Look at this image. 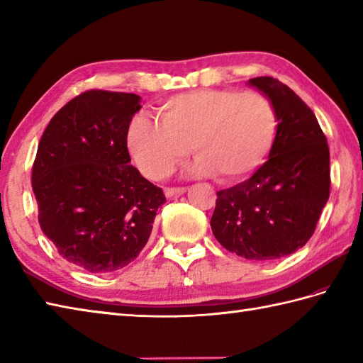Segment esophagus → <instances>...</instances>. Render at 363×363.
<instances>
[{"mask_svg":"<svg viewBox=\"0 0 363 363\" xmlns=\"http://www.w3.org/2000/svg\"><path fill=\"white\" fill-rule=\"evenodd\" d=\"M186 187H167L165 189V196L167 198H176L186 194Z\"/></svg>","mask_w":363,"mask_h":363,"instance_id":"obj_1","label":"esophagus"}]
</instances>
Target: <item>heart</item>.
Returning <instances> with one entry per match:
<instances>
[{
	"mask_svg": "<svg viewBox=\"0 0 363 363\" xmlns=\"http://www.w3.org/2000/svg\"><path fill=\"white\" fill-rule=\"evenodd\" d=\"M154 121L137 115L126 145L134 164L150 179H162L187 157L194 169L235 182L264 164L277 134V112L260 91L203 89L184 91L160 103Z\"/></svg>",
	"mask_w": 363,
	"mask_h": 363,
	"instance_id": "b5f03b06",
	"label": "heart"
}]
</instances>
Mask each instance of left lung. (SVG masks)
<instances>
[{
	"instance_id": "left-lung-1",
	"label": "left lung",
	"mask_w": 363,
	"mask_h": 363,
	"mask_svg": "<svg viewBox=\"0 0 363 363\" xmlns=\"http://www.w3.org/2000/svg\"><path fill=\"white\" fill-rule=\"evenodd\" d=\"M272 99L277 134L268 160L248 181L217 191L211 220L223 248L251 260L279 259L309 242L329 199V146L318 120L281 81H248Z\"/></svg>"
}]
</instances>
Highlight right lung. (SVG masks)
Returning a JSON list of instances; mask_svg holds the SVG:
<instances>
[{"label": "right lung", "instance_id": "1", "mask_svg": "<svg viewBox=\"0 0 363 363\" xmlns=\"http://www.w3.org/2000/svg\"><path fill=\"white\" fill-rule=\"evenodd\" d=\"M140 96L89 90L51 118L38 142V223L60 256L90 273L130 264L167 199L133 165L126 145Z\"/></svg>", "mask_w": 363, "mask_h": 363}]
</instances>
